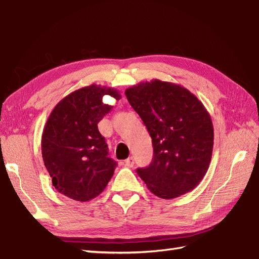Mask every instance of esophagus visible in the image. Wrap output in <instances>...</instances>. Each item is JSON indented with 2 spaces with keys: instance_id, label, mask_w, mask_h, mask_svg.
I'll return each instance as SVG.
<instances>
[{
  "instance_id": "34e87169",
  "label": "esophagus",
  "mask_w": 259,
  "mask_h": 259,
  "mask_svg": "<svg viewBox=\"0 0 259 259\" xmlns=\"http://www.w3.org/2000/svg\"><path fill=\"white\" fill-rule=\"evenodd\" d=\"M134 163H135V161H134V158H133V156H130L128 159H126V160L124 161L125 166H127V167H133V166H134Z\"/></svg>"
}]
</instances>
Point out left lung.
<instances>
[{
	"label": "left lung",
	"instance_id": "left-lung-1",
	"mask_svg": "<svg viewBox=\"0 0 259 259\" xmlns=\"http://www.w3.org/2000/svg\"><path fill=\"white\" fill-rule=\"evenodd\" d=\"M152 139L153 158L137 174L156 197L169 200L193 190L208 169L214 145L210 116L183 86L152 80L125 91Z\"/></svg>",
	"mask_w": 259,
	"mask_h": 259
}]
</instances>
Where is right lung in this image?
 Segmentation results:
<instances>
[{
    "mask_svg": "<svg viewBox=\"0 0 259 259\" xmlns=\"http://www.w3.org/2000/svg\"><path fill=\"white\" fill-rule=\"evenodd\" d=\"M116 90L92 84L69 94L54 108L42 135L44 165L58 192L75 201H90L104 191L117 163L108 156L98 123L112 110L103 103Z\"/></svg>",
    "mask_w": 259,
    "mask_h": 259,
    "instance_id": "right-lung-1",
    "label": "right lung"
}]
</instances>
